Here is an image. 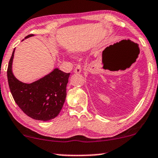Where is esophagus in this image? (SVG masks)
Returning a JSON list of instances; mask_svg holds the SVG:
<instances>
[{
	"instance_id": "esophagus-1",
	"label": "esophagus",
	"mask_w": 158,
	"mask_h": 158,
	"mask_svg": "<svg viewBox=\"0 0 158 158\" xmlns=\"http://www.w3.org/2000/svg\"><path fill=\"white\" fill-rule=\"evenodd\" d=\"M74 72H75L76 73H79L81 72V64H77V66H76L75 69H74Z\"/></svg>"
}]
</instances>
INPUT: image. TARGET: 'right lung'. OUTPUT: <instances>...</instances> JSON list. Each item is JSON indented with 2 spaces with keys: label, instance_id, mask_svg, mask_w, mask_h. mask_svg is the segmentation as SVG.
Instances as JSON below:
<instances>
[{
  "label": "right lung",
  "instance_id": "add662e5",
  "mask_svg": "<svg viewBox=\"0 0 158 158\" xmlns=\"http://www.w3.org/2000/svg\"><path fill=\"white\" fill-rule=\"evenodd\" d=\"M34 36L29 35L25 39ZM15 50L9 60L7 78L15 102L23 112L35 120L46 121L59 115L66 98V87L70 73L55 68L48 75L26 84L19 81L12 73Z\"/></svg>",
  "mask_w": 158,
  "mask_h": 158
}]
</instances>
